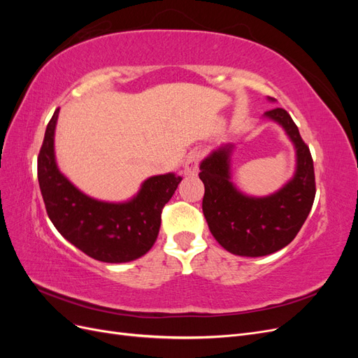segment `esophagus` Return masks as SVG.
Segmentation results:
<instances>
[{
  "mask_svg": "<svg viewBox=\"0 0 358 358\" xmlns=\"http://www.w3.org/2000/svg\"><path fill=\"white\" fill-rule=\"evenodd\" d=\"M200 159H201L200 152H191L185 159V164H183V173L188 176L196 175V173L199 171Z\"/></svg>",
  "mask_w": 358,
  "mask_h": 358,
  "instance_id": "obj_1",
  "label": "esophagus"
}]
</instances>
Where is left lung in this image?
Segmentation results:
<instances>
[{"instance_id": "8db88e82", "label": "left lung", "mask_w": 358, "mask_h": 358, "mask_svg": "<svg viewBox=\"0 0 358 358\" xmlns=\"http://www.w3.org/2000/svg\"><path fill=\"white\" fill-rule=\"evenodd\" d=\"M264 115L282 125L296 146V175L282 189L263 199L237 191L230 182V145L212 152L199 173L204 183L203 213L210 233L224 249L242 257L268 255L291 243L305 224L317 192L309 146L289 113L276 107Z\"/></svg>"}]
</instances>
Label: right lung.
<instances>
[{
  "instance_id": "add662e5",
  "label": "right lung",
  "mask_w": 358,
  "mask_h": 358,
  "mask_svg": "<svg viewBox=\"0 0 358 358\" xmlns=\"http://www.w3.org/2000/svg\"><path fill=\"white\" fill-rule=\"evenodd\" d=\"M59 109L48 124L37 159L46 212L55 229L82 252L104 263H127L145 255L157 241L161 213L182 178L152 176L127 203H106L85 196L58 170L53 152Z\"/></svg>"
}]
</instances>
